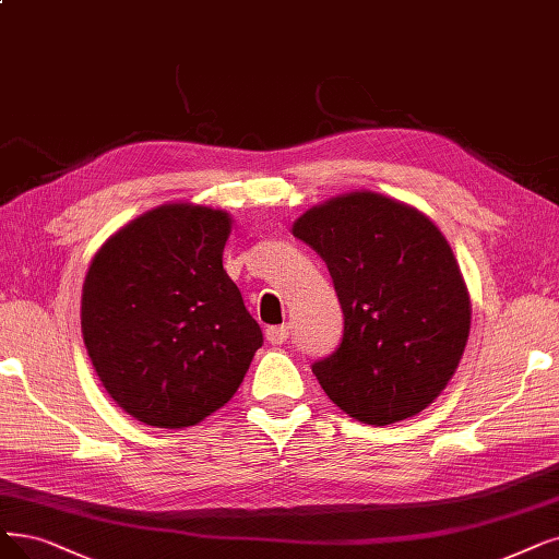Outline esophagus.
Listing matches in <instances>:
<instances>
[{
	"instance_id": "esophagus-1",
	"label": "esophagus",
	"mask_w": 559,
	"mask_h": 559,
	"mask_svg": "<svg viewBox=\"0 0 559 559\" xmlns=\"http://www.w3.org/2000/svg\"><path fill=\"white\" fill-rule=\"evenodd\" d=\"M265 340L271 342L273 346H280L288 340V325H275V328H267L265 330Z\"/></svg>"
}]
</instances>
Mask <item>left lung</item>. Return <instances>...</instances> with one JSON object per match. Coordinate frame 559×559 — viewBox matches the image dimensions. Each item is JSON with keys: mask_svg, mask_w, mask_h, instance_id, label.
I'll list each match as a JSON object with an SVG mask.
<instances>
[{"mask_svg": "<svg viewBox=\"0 0 559 559\" xmlns=\"http://www.w3.org/2000/svg\"><path fill=\"white\" fill-rule=\"evenodd\" d=\"M328 265L340 346L311 371L350 417L385 427L427 408L454 376L471 298L454 252L419 211L376 192L309 209L294 225Z\"/></svg>", "mask_w": 559, "mask_h": 559, "instance_id": "1", "label": "left lung"}]
</instances>
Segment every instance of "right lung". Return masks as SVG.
I'll use <instances>...</instances> for the list:
<instances>
[{"instance_id":"obj_1","label":"right lung","mask_w":559,"mask_h":559,"mask_svg":"<svg viewBox=\"0 0 559 559\" xmlns=\"http://www.w3.org/2000/svg\"><path fill=\"white\" fill-rule=\"evenodd\" d=\"M227 213L167 204L111 236L82 288V337L109 396L135 419L183 429L236 394L259 323L222 267Z\"/></svg>"}]
</instances>
